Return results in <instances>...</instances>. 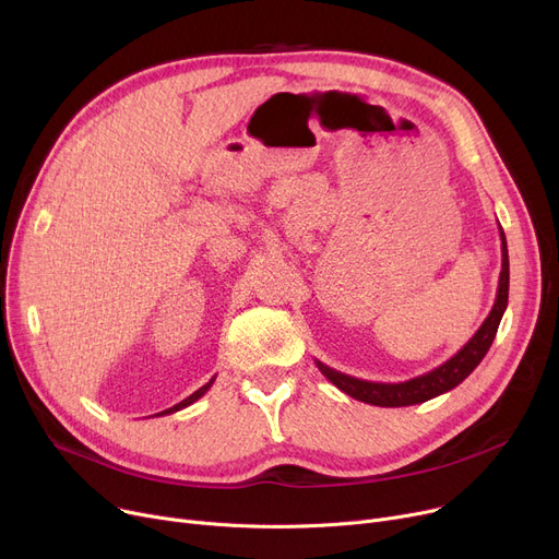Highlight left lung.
Masks as SVG:
<instances>
[{
    "label": "left lung",
    "instance_id": "left-lung-1",
    "mask_svg": "<svg viewBox=\"0 0 559 559\" xmlns=\"http://www.w3.org/2000/svg\"><path fill=\"white\" fill-rule=\"evenodd\" d=\"M498 233H501V276H498V289H496V301L483 321V326L474 333V337L468 340L453 358H449L444 365L435 367L428 373H421L417 378L403 380V383H373V380H362L356 376L342 373L337 369H331L324 362H317L319 371L324 373L331 383L342 390L346 396L369 403V405H380V407H405V405H417L426 403L439 394H447L453 388H457L462 380L472 373L480 360L487 356V350L496 337L498 324H501L503 312L508 308V292H510V258H508V242H506V233L498 226Z\"/></svg>",
    "mask_w": 559,
    "mask_h": 559
}]
</instances>
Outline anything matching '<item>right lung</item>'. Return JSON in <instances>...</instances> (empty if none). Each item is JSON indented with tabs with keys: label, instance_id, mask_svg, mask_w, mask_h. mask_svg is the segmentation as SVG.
<instances>
[{
	"label": "right lung",
	"instance_id": "right-lung-1",
	"mask_svg": "<svg viewBox=\"0 0 559 559\" xmlns=\"http://www.w3.org/2000/svg\"><path fill=\"white\" fill-rule=\"evenodd\" d=\"M215 378H217V376H213V378H211V380H209V383H205V385H203V388H199V390H197V392H194V394H190V396H188V399H183V401H181V403H176V405H174V407H167V409H163V413H158V415H154V417H163V415H171V413H179V409H183V407H188V405H192V403H194V401H199V399H201V396H203V394H205V392H209V390H211V388H213V383H215Z\"/></svg>",
	"mask_w": 559,
	"mask_h": 559
}]
</instances>
